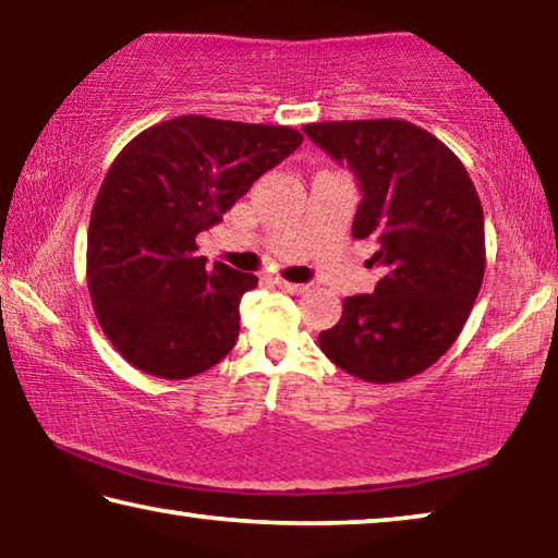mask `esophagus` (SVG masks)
I'll return each mask as SVG.
<instances>
[{
    "mask_svg": "<svg viewBox=\"0 0 558 558\" xmlns=\"http://www.w3.org/2000/svg\"><path fill=\"white\" fill-rule=\"evenodd\" d=\"M276 286L280 290L292 292V295H302V292L307 290V286H302V282H288V280H282V278H276Z\"/></svg>",
    "mask_w": 558,
    "mask_h": 558,
    "instance_id": "obj_1",
    "label": "esophagus"
}]
</instances>
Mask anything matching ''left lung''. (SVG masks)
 Listing matches in <instances>:
<instances>
[{
  "label": "left lung",
  "mask_w": 558,
  "mask_h": 558,
  "mask_svg": "<svg viewBox=\"0 0 558 558\" xmlns=\"http://www.w3.org/2000/svg\"><path fill=\"white\" fill-rule=\"evenodd\" d=\"M302 132L352 169L362 202L354 239L384 268L372 295L344 300L319 349L356 379L393 384L426 372L456 342L485 276V216L450 149L405 120L313 122Z\"/></svg>",
  "instance_id": "1"
}]
</instances>
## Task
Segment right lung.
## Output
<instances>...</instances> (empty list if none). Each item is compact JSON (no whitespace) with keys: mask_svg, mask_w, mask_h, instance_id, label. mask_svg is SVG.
Returning a JSON list of instances; mask_svg holds the SVG:
<instances>
[{"mask_svg":"<svg viewBox=\"0 0 558 558\" xmlns=\"http://www.w3.org/2000/svg\"><path fill=\"white\" fill-rule=\"evenodd\" d=\"M300 143L292 128L179 116L116 157L90 214L88 290L102 332L132 366L189 379L231 352L241 298L258 278L206 266L196 235Z\"/></svg>","mask_w":558,"mask_h":558,"instance_id":"obj_1","label":"right lung"}]
</instances>
